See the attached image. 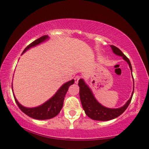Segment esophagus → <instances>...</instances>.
Listing matches in <instances>:
<instances>
[{
    "mask_svg": "<svg viewBox=\"0 0 149 149\" xmlns=\"http://www.w3.org/2000/svg\"><path fill=\"white\" fill-rule=\"evenodd\" d=\"M80 79H81V77H80V76H77L76 77H75V78H74V82H75V83H77V84L78 83Z\"/></svg>",
    "mask_w": 149,
    "mask_h": 149,
    "instance_id": "34e87169",
    "label": "esophagus"
}]
</instances>
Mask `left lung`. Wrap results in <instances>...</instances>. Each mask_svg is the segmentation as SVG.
<instances>
[{
	"mask_svg": "<svg viewBox=\"0 0 149 149\" xmlns=\"http://www.w3.org/2000/svg\"><path fill=\"white\" fill-rule=\"evenodd\" d=\"M111 48L115 54L123 57L124 60H125L128 62L129 66L130 68V70L132 72V66H131V63L128 58L117 47L111 45ZM79 86L80 87V99H81L82 106H83V108L85 110L86 115L88 117H89L91 119L99 120V121H108V120H111L118 117L122 113H124V111L126 110L127 107H128L129 104H130L134 93L133 91L130 100L127 101L126 104L123 107H119V108L117 109H110L103 106L102 105H101L96 100V99L95 98V97L92 93L91 91L89 89V87L86 85L85 81H83V79L79 80Z\"/></svg>",
	"mask_w": 149,
	"mask_h": 149,
	"instance_id": "1",
	"label": "left lung"
}]
</instances>
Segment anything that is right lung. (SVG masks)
<instances>
[{
    "instance_id": "right-lung-1",
    "label": "right lung",
    "mask_w": 149,
    "mask_h": 149,
    "mask_svg": "<svg viewBox=\"0 0 149 149\" xmlns=\"http://www.w3.org/2000/svg\"><path fill=\"white\" fill-rule=\"evenodd\" d=\"M48 36H44L42 37L38 38V40L33 41V42L31 43L29 45L25 48L23 50L22 54L25 52V51L27 50L31 47L35 46L40 43L44 42L48 39ZM74 80L72 79L71 81L67 82L65 84H64L60 88L58 91L56 92L54 95L51 99H49L48 101H47L44 104L40 105V106L33 107V108H27V107H23L17 100L15 97L14 96L15 102L19 107V109L22 111L23 113H25L26 115L29 116L30 118H33L36 120H48L51 119L55 116H56L59 112L61 110L62 106H63L64 100L65 95L68 89V87L71 85L74 84Z\"/></svg>"
}]
</instances>
